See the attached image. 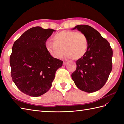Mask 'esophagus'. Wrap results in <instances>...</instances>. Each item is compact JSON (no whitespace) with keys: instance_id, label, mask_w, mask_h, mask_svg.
<instances>
[{"instance_id":"1","label":"esophagus","mask_w":124,"mask_h":124,"mask_svg":"<svg viewBox=\"0 0 124 124\" xmlns=\"http://www.w3.org/2000/svg\"><path fill=\"white\" fill-rule=\"evenodd\" d=\"M67 64V62L64 61V62H63V65H65Z\"/></svg>"}]
</instances>
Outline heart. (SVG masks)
Masks as SVG:
<instances>
[{
    "label": "heart",
    "mask_w": 124,
    "mask_h": 124,
    "mask_svg": "<svg viewBox=\"0 0 124 124\" xmlns=\"http://www.w3.org/2000/svg\"><path fill=\"white\" fill-rule=\"evenodd\" d=\"M52 40L47 41L46 49L52 56L60 58L63 56L64 51L68 57L77 60L86 53L88 39L85 33L75 31L64 30L52 36Z\"/></svg>",
    "instance_id": "1"
}]
</instances>
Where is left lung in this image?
Returning a JSON list of instances; mask_svg holds the SVG:
<instances>
[{"instance_id":"1","label":"left lung","mask_w":124,"mask_h":124,"mask_svg":"<svg viewBox=\"0 0 124 124\" xmlns=\"http://www.w3.org/2000/svg\"><path fill=\"white\" fill-rule=\"evenodd\" d=\"M84 33L88 39L86 53L76 61L77 68L71 77L80 90L92 93L102 88L112 68V49L107 39L88 25H78L73 29Z\"/></svg>"}]
</instances>
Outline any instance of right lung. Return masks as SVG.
I'll return each mask as SVG.
<instances>
[{"label":"right lung","mask_w":124,"mask_h":124,"mask_svg":"<svg viewBox=\"0 0 124 124\" xmlns=\"http://www.w3.org/2000/svg\"><path fill=\"white\" fill-rule=\"evenodd\" d=\"M54 31L31 28L13 44L9 59L12 80L21 91L30 96L48 91L56 70L62 66V61L53 57L45 47Z\"/></svg>","instance_id":"right-lung-1"}]
</instances>
